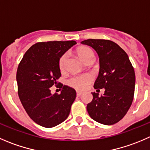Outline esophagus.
Returning a JSON list of instances; mask_svg holds the SVG:
<instances>
[{
	"label": "esophagus",
	"instance_id": "1",
	"mask_svg": "<svg viewBox=\"0 0 150 150\" xmlns=\"http://www.w3.org/2000/svg\"><path fill=\"white\" fill-rule=\"evenodd\" d=\"M82 94V92H81V91H76V96H80Z\"/></svg>",
	"mask_w": 150,
	"mask_h": 150
}]
</instances>
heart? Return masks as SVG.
Masks as SVG:
<instances>
[{
    "mask_svg": "<svg viewBox=\"0 0 150 150\" xmlns=\"http://www.w3.org/2000/svg\"><path fill=\"white\" fill-rule=\"evenodd\" d=\"M76 53L79 57L85 62H87L90 59H93L94 54L92 50L87 46H81L76 49ZM67 55L64 54L59 57L58 65L60 71H63L65 68ZM93 76L90 74H81L71 77L68 81V83L71 86L74 87L78 90H84L88 87V85L92 82Z\"/></svg>",
    "mask_w": 150,
    "mask_h": 150,
    "instance_id": "heart-1",
    "label": "heart"
}]
</instances>
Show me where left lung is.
Masks as SVG:
<instances>
[{
	"instance_id": "obj_1",
	"label": "left lung",
	"mask_w": 150,
	"mask_h": 150,
	"mask_svg": "<svg viewBox=\"0 0 150 150\" xmlns=\"http://www.w3.org/2000/svg\"><path fill=\"white\" fill-rule=\"evenodd\" d=\"M96 50L99 57V76L94 88H105L103 96L92 93L93 100L87 105L90 116L105 125L119 122L132 105L135 75L127 53L109 40L88 39L81 42Z\"/></svg>"
}]
</instances>
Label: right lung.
Listing matches in <instances>:
<instances>
[{"label": "right lung", "instance_id": "1", "mask_svg": "<svg viewBox=\"0 0 150 150\" xmlns=\"http://www.w3.org/2000/svg\"><path fill=\"white\" fill-rule=\"evenodd\" d=\"M76 41L37 42L25 53L17 71L18 93L25 112L35 123L53 127L68 118L76 99L74 88L58 83L61 76L59 59ZM55 84L61 93L51 94L50 88Z\"/></svg>", "mask_w": 150, "mask_h": 150}]
</instances>
